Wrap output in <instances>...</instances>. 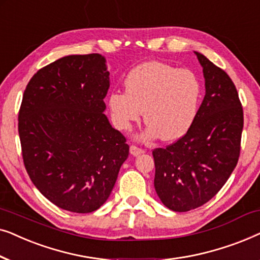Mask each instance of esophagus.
Wrapping results in <instances>:
<instances>
[{
  "label": "esophagus",
  "instance_id": "34e87169",
  "mask_svg": "<svg viewBox=\"0 0 260 260\" xmlns=\"http://www.w3.org/2000/svg\"><path fill=\"white\" fill-rule=\"evenodd\" d=\"M130 152L131 154H133L134 156H138V155H141V154H143L144 152V150L142 148H140V147H137V145H131L130 147Z\"/></svg>",
  "mask_w": 260,
  "mask_h": 260
}]
</instances>
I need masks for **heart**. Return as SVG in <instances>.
Returning <instances> with one entry per match:
<instances>
[{
    "mask_svg": "<svg viewBox=\"0 0 260 260\" xmlns=\"http://www.w3.org/2000/svg\"><path fill=\"white\" fill-rule=\"evenodd\" d=\"M125 92L113 91L109 108L115 125L127 130L144 111L147 136L175 141L188 133L200 108L202 87L188 69L148 61L127 73Z\"/></svg>",
    "mask_w": 260,
    "mask_h": 260,
    "instance_id": "b5f03b06",
    "label": "heart"
}]
</instances>
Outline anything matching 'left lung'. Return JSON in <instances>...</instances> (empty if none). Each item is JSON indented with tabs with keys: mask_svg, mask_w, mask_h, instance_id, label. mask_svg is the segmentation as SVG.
<instances>
[{
	"mask_svg": "<svg viewBox=\"0 0 260 260\" xmlns=\"http://www.w3.org/2000/svg\"><path fill=\"white\" fill-rule=\"evenodd\" d=\"M195 54L206 85L197 118L186 135L152 150L156 193L174 212L191 211L215 197L240 156L244 112L236 85L225 71Z\"/></svg>",
	"mask_w": 260,
	"mask_h": 260,
	"instance_id": "left-lung-1",
	"label": "left lung"
}]
</instances>
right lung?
<instances>
[{"label": "right lung", "mask_w": 260, "mask_h": 260, "mask_svg": "<svg viewBox=\"0 0 260 260\" xmlns=\"http://www.w3.org/2000/svg\"><path fill=\"white\" fill-rule=\"evenodd\" d=\"M109 71L92 53L42 67L24 90L19 111L23 165L52 204L91 213L111 194L129 145L104 115Z\"/></svg>", "instance_id": "obj_1"}]
</instances>
